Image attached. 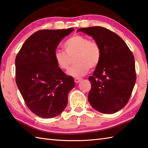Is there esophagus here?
I'll list each match as a JSON object with an SVG mask.
<instances>
[{
	"mask_svg": "<svg viewBox=\"0 0 148 148\" xmlns=\"http://www.w3.org/2000/svg\"><path fill=\"white\" fill-rule=\"evenodd\" d=\"M81 80H82L81 78H77V77H76V78L74 79V82H75V83H78L79 82H81Z\"/></svg>",
	"mask_w": 148,
	"mask_h": 148,
	"instance_id": "1",
	"label": "esophagus"
}]
</instances>
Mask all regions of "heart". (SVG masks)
<instances>
[{
    "label": "heart",
    "mask_w": 148,
    "mask_h": 148,
    "mask_svg": "<svg viewBox=\"0 0 148 148\" xmlns=\"http://www.w3.org/2000/svg\"><path fill=\"white\" fill-rule=\"evenodd\" d=\"M65 52L56 50L54 60L61 69L66 70L71 65L72 59L76 65L71 67L67 74L76 77H82L87 73L89 68H95L100 63L101 50L100 45L87 37L76 35L66 40L63 45Z\"/></svg>",
    "instance_id": "obj_1"
}]
</instances>
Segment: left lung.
I'll use <instances>...</instances> for the list:
<instances>
[{
	"mask_svg": "<svg viewBox=\"0 0 148 148\" xmlns=\"http://www.w3.org/2000/svg\"><path fill=\"white\" fill-rule=\"evenodd\" d=\"M100 45L101 58L88 78L91 89L88 100L104 114L116 112L130 100L136 82L135 58L127 45L116 34L101 26L79 28Z\"/></svg>",
	"mask_w": 148,
	"mask_h": 148,
	"instance_id": "obj_1",
	"label": "left lung"
}]
</instances>
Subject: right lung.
Segmentation results:
<instances>
[{
  "label": "right lung",
  "mask_w": 148,
  "mask_h": 148,
  "mask_svg": "<svg viewBox=\"0 0 148 148\" xmlns=\"http://www.w3.org/2000/svg\"><path fill=\"white\" fill-rule=\"evenodd\" d=\"M74 31L42 29L28 37L15 58V81L30 111L40 117L57 116L65 109L74 80L56 63L60 42Z\"/></svg>",
  "instance_id": "obj_1"
}]
</instances>
